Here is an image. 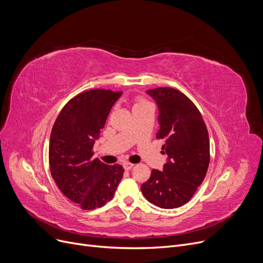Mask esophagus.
I'll return each instance as SVG.
<instances>
[{
  "mask_svg": "<svg viewBox=\"0 0 263 263\" xmlns=\"http://www.w3.org/2000/svg\"><path fill=\"white\" fill-rule=\"evenodd\" d=\"M123 167L125 170H130L133 167H134V164H132V162H124L123 164Z\"/></svg>",
  "mask_w": 263,
  "mask_h": 263,
  "instance_id": "1",
  "label": "esophagus"
}]
</instances>
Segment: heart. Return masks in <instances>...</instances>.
Returning <instances> with one entry per match:
<instances>
[{"label":"heart","instance_id":"b5f03b06","mask_svg":"<svg viewBox=\"0 0 263 263\" xmlns=\"http://www.w3.org/2000/svg\"><path fill=\"white\" fill-rule=\"evenodd\" d=\"M145 104H147L145 101H143V99H138V101L136 102V104H135V106H134V108L135 107H138V106H142V105H145Z\"/></svg>","mask_w":263,"mask_h":263}]
</instances>
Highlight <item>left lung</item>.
<instances>
[{"label": "left lung", "mask_w": 263, "mask_h": 263, "mask_svg": "<svg viewBox=\"0 0 263 263\" xmlns=\"http://www.w3.org/2000/svg\"><path fill=\"white\" fill-rule=\"evenodd\" d=\"M146 93L157 104L162 153L167 162L162 171L152 170L141 185L148 202L161 209L179 208L189 202L203 182L210 162V140L205 123L197 107L182 92L157 87Z\"/></svg>", "instance_id": "obj_1"}]
</instances>
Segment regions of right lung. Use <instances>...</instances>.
I'll return each instance as SVG.
<instances>
[{
  "instance_id": "add662e5",
  "label": "right lung",
  "mask_w": 263,
  "mask_h": 263,
  "mask_svg": "<svg viewBox=\"0 0 263 263\" xmlns=\"http://www.w3.org/2000/svg\"><path fill=\"white\" fill-rule=\"evenodd\" d=\"M122 92L96 89L78 94L61 110L49 141V166L60 191L83 210L102 208L114 198L124 169L93 159L109 112Z\"/></svg>"
}]
</instances>
